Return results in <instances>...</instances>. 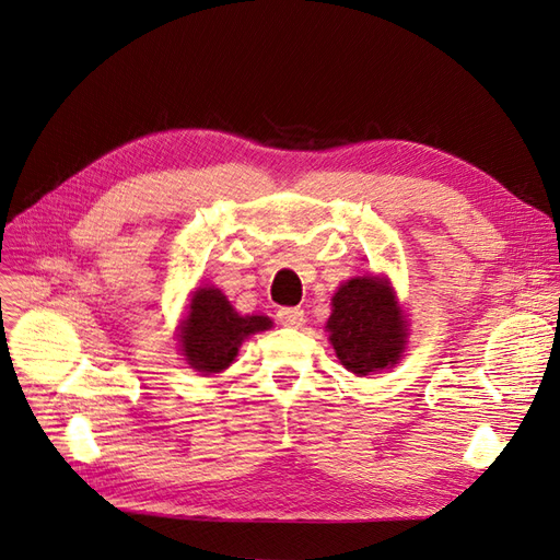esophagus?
<instances>
[{
  "label": "esophagus",
  "mask_w": 560,
  "mask_h": 560,
  "mask_svg": "<svg viewBox=\"0 0 560 560\" xmlns=\"http://www.w3.org/2000/svg\"><path fill=\"white\" fill-rule=\"evenodd\" d=\"M278 322L282 327H301L306 322V315H303L301 308H280Z\"/></svg>",
  "instance_id": "1"
}]
</instances>
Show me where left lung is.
Returning <instances> with one entry per match:
<instances>
[{"instance_id": "left-lung-1", "label": "left lung", "mask_w": 560, "mask_h": 560, "mask_svg": "<svg viewBox=\"0 0 560 560\" xmlns=\"http://www.w3.org/2000/svg\"><path fill=\"white\" fill-rule=\"evenodd\" d=\"M327 331L336 358L354 376L395 366L409 336L395 290L381 276H360L338 287Z\"/></svg>"}]
</instances>
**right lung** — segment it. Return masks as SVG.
<instances>
[{
    "label": "right lung",
    "instance_id": "add662e5",
    "mask_svg": "<svg viewBox=\"0 0 560 560\" xmlns=\"http://www.w3.org/2000/svg\"><path fill=\"white\" fill-rule=\"evenodd\" d=\"M273 322L266 315H238L217 287H198L189 315L179 325V348L186 364L212 376L231 366L247 336L266 331Z\"/></svg>",
    "mask_w": 560,
    "mask_h": 560
}]
</instances>
